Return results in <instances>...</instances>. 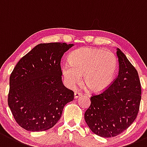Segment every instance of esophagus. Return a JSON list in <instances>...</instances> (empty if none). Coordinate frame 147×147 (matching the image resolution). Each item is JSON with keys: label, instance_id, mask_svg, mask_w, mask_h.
Returning <instances> with one entry per match:
<instances>
[{"label": "esophagus", "instance_id": "34e87169", "mask_svg": "<svg viewBox=\"0 0 147 147\" xmlns=\"http://www.w3.org/2000/svg\"><path fill=\"white\" fill-rule=\"evenodd\" d=\"M81 95H82V93H80V92H75V94H74V98L76 99V98H78V97H80Z\"/></svg>", "mask_w": 147, "mask_h": 147}]
</instances>
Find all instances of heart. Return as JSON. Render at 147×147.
Listing matches in <instances>:
<instances>
[{"mask_svg":"<svg viewBox=\"0 0 147 147\" xmlns=\"http://www.w3.org/2000/svg\"><path fill=\"white\" fill-rule=\"evenodd\" d=\"M118 60L110 51L79 49L69 55V63L62 65L61 72L66 85L72 88L81 82L94 92L105 90L111 85L118 70Z\"/></svg>","mask_w":147,"mask_h":147,"instance_id":"b5f03b06","label":"heart"}]
</instances>
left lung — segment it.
Here are the masks:
<instances>
[{"label":"left lung","mask_w":147,"mask_h":147,"mask_svg":"<svg viewBox=\"0 0 147 147\" xmlns=\"http://www.w3.org/2000/svg\"><path fill=\"white\" fill-rule=\"evenodd\" d=\"M116 53L118 75L107 89L91 97V105L84 113L91 130L102 137H115L127 129L137 118L141 101L137 69L119 49Z\"/></svg>","instance_id":"obj_1"}]
</instances>
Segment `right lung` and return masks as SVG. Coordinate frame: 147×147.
<instances>
[{
	"mask_svg": "<svg viewBox=\"0 0 147 147\" xmlns=\"http://www.w3.org/2000/svg\"><path fill=\"white\" fill-rule=\"evenodd\" d=\"M73 44H40L20 60L10 77L8 106L20 126L32 132L45 131L61 118L74 99L63 85L61 61Z\"/></svg>",
	"mask_w": 147,
	"mask_h": 147,
	"instance_id": "obj_1",
	"label": "right lung"
}]
</instances>
